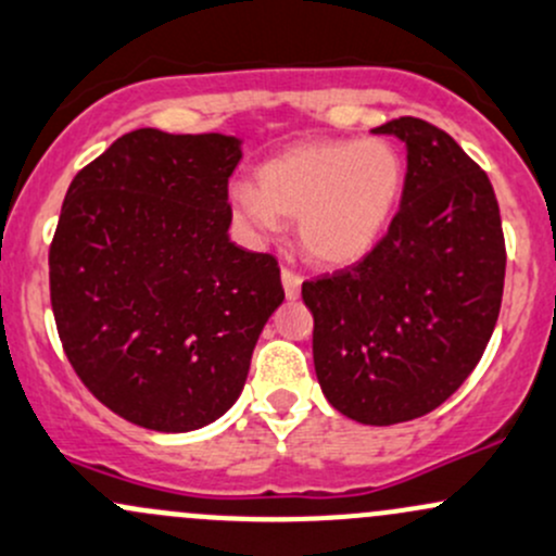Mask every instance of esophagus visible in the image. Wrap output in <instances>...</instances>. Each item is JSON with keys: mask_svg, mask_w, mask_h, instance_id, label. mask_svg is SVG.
<instances>
[{"mask_svg": "<svg viewBox=\"0 0 556 556\" xmlns=\"http://www.w3.org/2000/svg\"><path fill=\"white\" fill-rule=\"evenodd\" d=\"M280 280H283V291L289 300H296L302 291V276L296 270H291V267H283L280 270Z\"/></svg>", "mask_w": 556, "mask_h": 556, "instance_id": "1", "label": "esophagus"}]
</instances>
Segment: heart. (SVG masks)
<instances>
[{
    "instance_id": "heart-1",
    "label": "heart",
    "mask_w": 556,
    "mask_h": 556,
    "mask_svg": "<svg viewBox=\"0 0 556 556\" xmlns=\"http://www.w3.org/2000/svg\"><path fill=\"white\" fill-rule=\"evenodd\" d=\"M405 164L390 140H309L256 169V188L236 185L230 212L249 236L267 238L280 219H300V243L328 267L363 260L384 236Z\"/></svg>"
}]
</instances>
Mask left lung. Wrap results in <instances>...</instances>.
<instances>
[{
  "label": "left lung",
  "instance_id": "obj_1",
  "mask_svg": "<svg viewBox=\"0 0 556 556\" xmlns=\"http://www.w3.org/2000/svg\"><path fill=\"white\" fill-rule=\"evenodd\" d=\"M374 132L408 148L403 199L357 265L302 283L320 390L361 424L419 419L467 381L504 296L493 185L451 135L400 116Z\"/></svg>",
  "mask_w": 556,
  "mask_h": 556
}]
</instances>
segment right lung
<instances>
[{
    "instance_id": "add662e5",
    "label": "right lung",
    "mask_w": 556,
    "mask_h": 556,
    "mask_svg": "<svg viewBox=\"0 0 556 556\" xmlns=\"http://www.w3.org/2000/svg\"><path fill=\"white\" fill-rule=\"evenodd\" d=\"M238 161L236 137L135 129L68 185L50 243L58 337L81 384L137 427L219 419L283 302L276 256L228 238Z\"/></svg>"
}]
</instances>
